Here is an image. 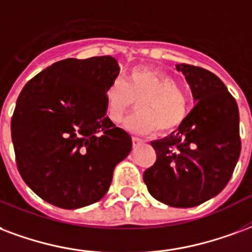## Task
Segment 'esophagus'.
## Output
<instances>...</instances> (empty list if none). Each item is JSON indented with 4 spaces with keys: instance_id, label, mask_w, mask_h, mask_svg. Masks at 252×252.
<instances>
[{
    "instance_id": "esophagus-1",
    "label": "esophagus",
    "mask_w": 252,
    "mask_h": 252,
    "mask_svg": "<svg viewBox=\"0 0 252 252\" xmlns=\"http://www.w3.org/2000/svg\"><path fill=\"white\" fill-rule=\"evenodd\" d=\"M140 143H143V140H141L140 137H137V136H132V144L137 145V144H140Z\"/></svg>"
}]
</instances>
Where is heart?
Returning <instances> with one entry per match:
<instances>
[{
    "instance_id": "1",
    "label": "heart",
    "mask_w": 252,
    "mask_h": 252,
    "mask_svg": "<svg viewBox=\"0 0 252 252\" xmlns=\"http://www.w3.org/2000/svg\"><path fill=\"white\" fill-rule=\"evenodd\" d=\"M139 101V112L126 121V126L137 133H160L176 129L188 116L189 97L176 80L151 68H135L126 81L113 80L105 91L107 116L120 123L126 112Z\"/></svg>"
}]
</instances>
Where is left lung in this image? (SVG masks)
<instances>
[{
    "mask_svg": "<svg viewBox=\"0 0 252 252\" xmlns=\"http://www.w3.org/2000/svg\"><path fill=\"white\" fill-rule=\"evenodd\" d=\"M176 68L197 102L178 132L151 143L156 161L143 178L156 200L187 208L214 197L230 182L242 148L239 109L216 74L189 64Z\"/></svg>",
    "mask_w": 252,
    "mask_h": 252,
    "instance_id": "1",
    "label": "left lung"
}]
</instances>
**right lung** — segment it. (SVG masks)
Wrapping results in <instances>:
<instances>
[{
    "instance_id": "right-lung-1",
    "label": "right lung",
    "mask_w": 252,
    "mask_h": 252,
    "mask_svg": "<svg viewBox=\"0 0 252 252\" xmlns=\"http://www.w3.org/2000/svg\"><path fill=\"white\" fill-rule=\"evenodd\" d=\"M120 66L111 56L65 59L29 80L13 112L18 172L32 191L60 208L98 202L132 139L107 116L105 91Z\"/></svg>"
}]
</instances>
